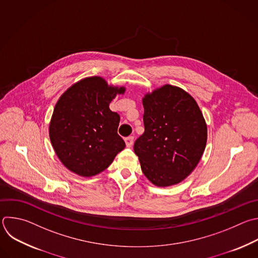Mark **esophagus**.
Masks as SVG:
<instances>
[{"label":"esophagus","instance_id":"obj_1","mask_svg":"<svg viewBox=\"0 0 258 258\" xmlns=\"http://www.w3.org/2000/svg\"><path fill=\"white\" fill-rule=\"evenodd\" d=\"M124 142H125L126 147H132V146H133V143H134V137L130 136V137L125 138V139H124Z\"/></svg>","mask_w":258,"mask_h":258}]
</instances>
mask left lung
I'll return each instance as SVG.
<instances>
[{
  "label": "left lung",
  "instance_id": "1",
  "mask_svg": "<svg viewBox=\"0 0 258 258\" xmlns=\"http://www.w3.org/2000/svg\"><path fill=\"white\" fill-rule=\"evenodd\" d=\"M144 134L134 151L145 176L157 186L185 179L199 164L208 139L197 101L184 90L164 85L143 98Z\"/></svg>",
  "mask_w": 258,
  "mask_h": 258
}]
</instances>
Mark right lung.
<instances>
[{"instance_id": "obj_1", "label": "right lung", "mask_w": 258, "mask_h": 258, "mask_svg": "<svg viewBox=\"0 0 258 258\" xmlns=\"http://www.w3.org/2000/svg\"><path fill=\"white\" fill-rule=\"evenodd\" d=\"M124 87L101 77L85 78L59 97L49 124V139L60 162L72 172L94 176L105 170L125 143L117 134L119 114L109 108Z\"/></svg>"}]
</instances>
